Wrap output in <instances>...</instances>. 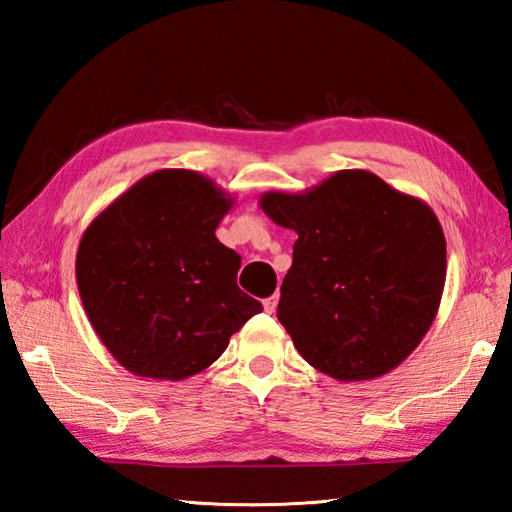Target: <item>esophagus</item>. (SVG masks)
<instances>
[{"label":"esophagus","mask_w":512,"mask_h":512,"mask_svg":"<svg viewBox=\"0 0 512 512\" xmlns=\"http://www.w3.org/2000/svg\"><path fill=\"white\" fill-rule=\"evenodd\" d=\"M277 300H280L277 296H271V298H266V300H264V309L268 311V314H275V309H277Z\"/></svg>","instance_id":"obj_1"}]
</instances>
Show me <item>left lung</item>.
Returning a JSON list of instances; mask_svg holds the SVG:
<instances>
[{"label":"left lung","instance_id":"1","mask_svg":"<svg viewBox=\"0 0 512 512\" xmlns=\"http://www.w3.org/2000/svg\"><path fill=\"white\" fill-rule=\"evenodd\" d=\"M259 207L298 235L277 320L302 359L339 381L400 366L445 289V232L431 207L363 169L300 194L266 192Z\"/></svg>","mask_w":512,"mask_h":512}]
</instances>
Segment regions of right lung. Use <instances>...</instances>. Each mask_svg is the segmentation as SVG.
I'll use <instances>...</instances> for the list:
<instances>
[{"mask_svg": "<svg viewBox=\"0 0 512 512\" xmlns=\"http://www.w3.org/2000/svg\"><path fill=\"white\" fill-rule=\"evenodd\" d=\"M232 205L203 173L160 169L85 228L76 253L83 309L128 372L194 377L262 311L237 287L241 257L214 235Z\"/></svg>", "mask_w": 512, "mask_h": 512, "instance_id": "1", "label": "right lung"}]
</instances>
